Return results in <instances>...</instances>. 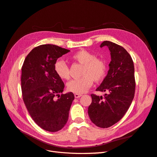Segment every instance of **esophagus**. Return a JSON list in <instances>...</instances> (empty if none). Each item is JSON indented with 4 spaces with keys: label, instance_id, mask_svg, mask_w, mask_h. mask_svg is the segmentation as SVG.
Returning a JSON list of instances; mask_svg holds the SVG:
<instances>
[{
    "label": "esophagus",
    "instance_id": "1",
    "mask_svg": "<svg viewBox=\"0 0 157 157\" xmlns=\"http://www.w3.org/2000/svg\"><path fill=\"white\" fill-rule=\"evenodd\" d=\"M80 96H82L81 94H75V98H78Z\"/></svg>",
    "mask_w": 157,
    "mask_h": 157
}]
</instances>
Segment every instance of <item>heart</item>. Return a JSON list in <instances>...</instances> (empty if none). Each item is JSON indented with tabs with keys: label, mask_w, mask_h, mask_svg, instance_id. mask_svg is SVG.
Returning a JSON list of instances; mask_svg holds the SVG:
<instances>
[{
	"label": "heart",
	"mask_w": 157,
	"mask_h": 157,
	"mask_svg": "<svg viewBox=\"0 0 157 157\" xmlns=\"http://www.w3.org/2000/svg\"><path fill=\"white\" fill-rule=\"evenodd\" d=\"M72 58L84 65V67L82 71V77L73 79L67 83L69 91L76 94L84 93L92 86L94 80L98 82L105 78L107 71L105 61L97 58L92 52L86 50H79L72 56ZM54 70L61 79H69V68L64 61H57L54 65Z\"/></svg>",
	"instance_id": "b5f03b06"
}]
</instances>
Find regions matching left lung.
<instances>
[{"instance_id":"1","label":"left lung","mask_w":157,"mask_h":157,"mask_svg":"<svg viewBox=\"0 0 157 157\" xmlns=\"http://www.w3.org/2000/svg\"><path fill=\"white\" fill-rule=\"evenodd\" d=\"M103 46L109 48L111 61L107 75L96 91L107 94L104 97L91 94L88 113L94 124L105 128L119 121L127 112L134 98L136 82L134 62L128 52L110 41L103 42L100 47Z\"/></svg>"}]
</instances>
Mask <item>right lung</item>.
<instances>
[{
  "mask_svg": "<svg viewBox=\"0 0 157 157\" xmlns=\"http://www.w3.org/2000/svg\"><path fill=\"white\" fill-rule=\"evenodd\" d=\"M69 52L54 44L40 45L27 56L21 68L22 96L27 111L38 126L51 132L66 124L75 98L72 92L62 94L64 83L54 70L57 59Z\"/></svg>",
  "mask_w": 157,
  "mask_h": 157,
  "instance_id": "1",
  "label": "right lung"
}]
</instances>
